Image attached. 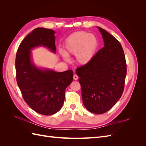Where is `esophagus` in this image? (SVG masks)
Returning a JSON list of instances; mask_svg holds the SVG:
<instances>
[{"label":"esophagus","instance_id":"obj_1","mask_svg":"<svg viewBox=\"0 0 146 146\" xmlns=\"http://www.w3.org/2000/svg\"><path fill=\"white\" fill-rule=\"evenodd\" d=\"M73 78H74V80H77V79L78 78V77L77 76L76 74H74V76H73Z\"/></svg>","mask_w":146,"mask_h":146}]
</instances>
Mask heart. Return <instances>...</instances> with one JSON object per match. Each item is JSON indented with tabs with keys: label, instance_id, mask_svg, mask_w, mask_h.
I'll return each mask as SVG.
<instances>
[{
	"label": "heart",
	"instance_id": "b5f03b06",
	"mask_svg": "<svg viewBox=\"0 0 146 146\" xmlns=\"http://www.w3.org/2000/svg\"><path fill=\"white\" fill-rule=\"evenodd\" d=\"M98 46V39L94 35L86 32H77L70 35L66 39L64 48L66 54L76 55L77 62L84 65L93 58ZM61 54L66 60H68L65 53Z\"/></svg>",
	"mask_w": 146,
	"mask_h": 146
}]
</instances>
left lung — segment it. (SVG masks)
<instances>
[{
    "label": "left lung",
    "mask_w": 146,
    "mask_h": 146,
    "mask_svg": "<svg viewBox=\"0 0 146 146\" xmlns=\"http://www.w3.org/2000/svg\"><path fill=\"white\" fill-rule=\"evenodd\" d=\"M104 47L90 62L78 67L76 74L84 105L94 114L108 111L121 98L124 90L127 64L124 52L117 39L98 27Z\"/></svg>",
    "instance_id": "1"
}]
</instances>
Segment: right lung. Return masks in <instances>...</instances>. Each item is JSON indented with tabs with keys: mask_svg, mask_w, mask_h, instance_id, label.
<instances>
[{
	"mask_svg": "<svg viewBox=\"0 0 146 146\" xmlns=\"http://www.w3.org/2000/svg\"><path fill=\"white\" fill-rule=\"evenodd\" d=\"M54 30L36 28L29 33L17 49L15 60L16 81L25 102L34 111L51 115L62 107L65 91L73 80V71L56 72L41 70L32 64L30 50L43 46L56 52Z\"/></svg>",
	"mask_w": 146,
	"mask_h": 146,
	"instance_id": "add662e5",
	"label": "right lung"
}]
</instances>
